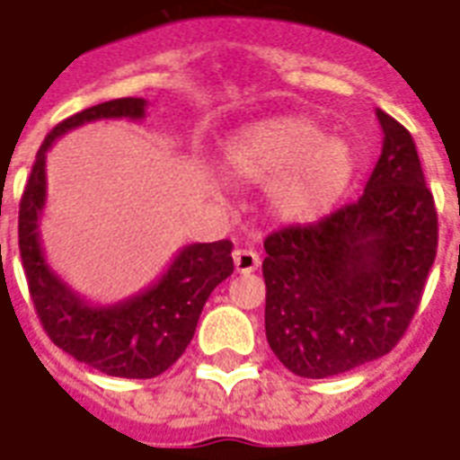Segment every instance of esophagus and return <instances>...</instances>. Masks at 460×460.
<instances>
[{
    "label": "esophagus",
    "mask_w": 460,
    "mask_h": 460,
    "mask_svg": "<svg viewBox=\"0 0 460 460\" xmlns=\"http://www.w3.org/2000/svg\"><path fill=\"white\" fill-rule=\"evenodd\" d=\"M234 265H236V272L251 274L260 267V255L255 251H248V248H238V251H234Z\"/></svg>",
    "instance_id": "34e87169"
}]
</instances>
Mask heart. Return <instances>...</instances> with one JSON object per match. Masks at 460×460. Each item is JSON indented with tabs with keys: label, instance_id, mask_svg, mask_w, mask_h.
Masks as SVG:
<instances>
[{
	"label": "heart",
	"instance_id": "1",
	"mask_svg": "<svg viewBox=\"0 0 460 460\" xmlns=\"http://www.w3.org/2000/svg\"><path fill=\"white\" fill-rule=\"evenodd\" d=\"M224 169L234 179L267 183V205L281 222H313L349 188L356 157L307 117H272L226 140Z\"/></svg>",
	"mask_w": 460,
	"mask_h": 460
}]
</instances>
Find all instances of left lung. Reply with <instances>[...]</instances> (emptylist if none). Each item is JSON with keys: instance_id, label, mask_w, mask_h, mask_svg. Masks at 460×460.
<instances>
[{"instance_id": "obj_1", "label": "left lung", "mask_w": 460, "mask_h": 460, "mask_svg": "<svg viewBox=\"0 0 460 460\" xmlns=\"http://www.w3.org/2000/svg\"><path fill=\"white\" fill-rule=\"evenodd\" d=\"M377 119L385 143L363 195L265 238L267 341L298 377H334L389 353L435 262V198L413 136L382 110Z\"/></svg>"}]
</instances>
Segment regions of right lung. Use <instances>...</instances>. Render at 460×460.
Listing matches in <instances>:
<instances>
[{
  "instance_id": "obj_1",
  "label": "right lung",
  "mask_w": 460,
  "mask_h": 460,
  "mask_svg": "<svg viewBox=\"0 0 460 460\" xmlns=\"http://www.w3.org/2000/svg\"><path fill=\"white\" fill-rule=\"evenodd\" d=\"M146 110L143 97H121L54 126L35 155L18 209V248L32 305L47 336L78 363L126 379H150L169 370L193 339L209 294L234 272L231 241L190 243L140 294L111 305H93L47 265L38 229L47 202V150L78 126L100 119L140 121Z\"/></svg>"
}]
</instances>
